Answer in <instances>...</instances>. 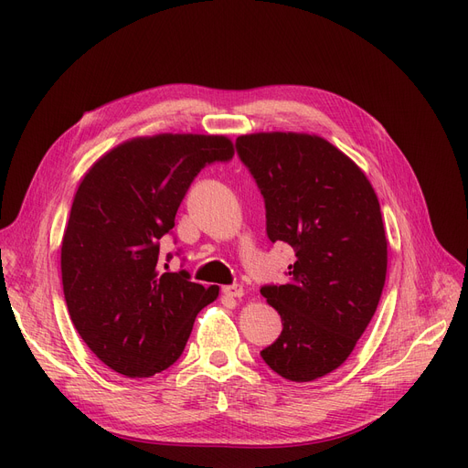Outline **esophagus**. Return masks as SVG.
Returning <instances> with one entry per match:
<instances>
[{"label": "esophagus", "mask_w": 468, "mask_h": 468, "mask_svg": "<svg viewBox=\"0 0 468 468\" xmlns=\"http://www.w3.org/2000/svg\"><path fill=\"white\" fill-rule=\"evenodd\" d=\"M221 292H224L226 296H229V298H242V296H244L242 284H229V286H224V288H221Z\"/></svg>", "instance_id": "obj_1"}]
</instances>
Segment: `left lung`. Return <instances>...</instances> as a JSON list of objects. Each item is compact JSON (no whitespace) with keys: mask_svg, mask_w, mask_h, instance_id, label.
<instances>
[{"mask_svg":"<svg viewBox=\"0 0 468 468\" xmlns=\"http://www.w3.org/2000/svg\"><path fill=\"white\" fill-rule=\"evenodd\" d=\"M235 145L263 195L269 240L296 254L286 284L260 288L282 321L260 355L284 379H318L347 360L381 298L387 237L378 195L321 136L258 133Z\"/></svg>","mask_w":468,"mask_h":468,"instance_id":"8db88e82","label":"left lung"}]
</instances>
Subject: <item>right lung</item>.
Here are the masks:
<instances>
[{
  "label": "right lung",
  "mask_w": 468,
  "mask_h": 468,
  "mask_svg": "<svg viewBox=\"0 0 468 468\" xmlns=\"http://www.w3.org/2000/svg\"><path fill=\"white\" fill-rule=\"evenodd\" d=\"M231 159L226 136L157 134L113 147L81 180L62 239L64 298L81 339L113 372L166 370L197 313L218 298V286L191 282L186 269L163 273L159 247L195 176Z\"/></svg>",
  "instance_id": "add662e5"
}]
</instances>
